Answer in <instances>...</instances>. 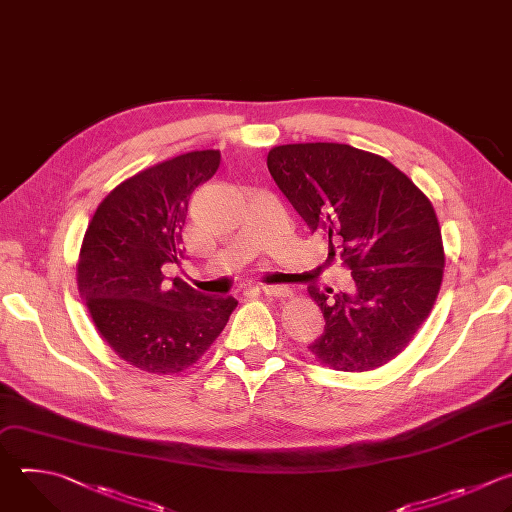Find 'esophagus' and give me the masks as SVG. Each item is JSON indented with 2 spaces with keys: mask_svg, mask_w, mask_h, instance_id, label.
Segmentation results:
<instances>
[{
  "mask_svg": "<svg viewBox=\"0 0 512 512\" xmlns=\"http://www.w3.org/2000/svg\"><path fill=\"white\" fill-rule=\"evenodd\" d=\"M256 290L262 294H268V296H288L290 294L288 286H282V284H260V286H256Z\"/></svg>",
  "mask_w": 512,
  "mask_h": 512,
  "instance_id": "1",
  "label": "esophagus"
}]
</instances>
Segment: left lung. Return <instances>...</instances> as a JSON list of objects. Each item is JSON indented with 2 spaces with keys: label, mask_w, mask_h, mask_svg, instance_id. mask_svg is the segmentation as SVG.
<instances>
[{
  "label": "left lung",
  "mask_w": 512,
  "mask_h": 512,
  "mask_svg": "<svg viewBox=\"0 0 512 512\" xmlns=\"http://www.w3.org/2000/svg\"><path fill=\"white\" fill-rule=\"evenodd\" d=\"M266 163L355 280L353 292L339 294L309 286L325 317L311 353L337 371L385 365L410 345L442 284V232L430 199L387 159L351 145H280Z\"/></svg>",
  "instance_id": "8db88e82"
}]
</instances>
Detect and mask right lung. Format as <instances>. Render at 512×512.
Masks as SVG:
<instances>
[{
  "instance_id": "1",
  "label": "right lung",
  "mask_w": 512,
  "mask_h": 512,
  "mask_svg": "<svg viewBox=\"0 0 512 512\" xmlns=\"http://www.w3.org/2000/svg\"><path fill=\"white\" fill-rule=\"evenodd\" d=\"M220 151H191L117 185L96 208L76 266L98 333L129 365L169 375L193 365L224 331L238 300L206 296L163 264H179L193 189L212 179Z\"/></svg>"
}]
</instances>
